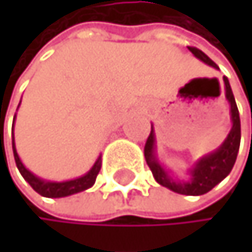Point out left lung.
Wrapping results in <instances>:
<instances>
[{"mask_svg":"<svg viewBox=\"0 0 252 252\" xmlns=\"http://www.w3.org/2000/svg\"><path fill=\"white\" fill-rule=\"evenodd\" d=\"M189 51L201 62H204L206 64L218 69V64L209 56L198 50V48L189 46ZM224 84H225V96L230 104V119L233 124L231 130L218 150L201 157L193 163L192 168L188 169L189 174L188 180L174 178L169 174V171L158 161L156 154V133H154V127L151 125V133L147 139V143H145V160H147L148 166L158 185L168 188L175 193L198 196L212 190L231 172L240 145V118H239V110L234 101L233 91L230 88V81L227 77H224Z\"/></svg>","mask_w":252,"mask_h":252,"instance_id":"8db88e82","label":"left lung"}]
</instances>
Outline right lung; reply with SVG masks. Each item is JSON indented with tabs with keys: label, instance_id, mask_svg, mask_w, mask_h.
Masks as SVG:
<instances>
[{
	"label": "right lung",
	"instance_id": "1",
	"mask_svg": "<svg viewBox=\"0 0 252 252\" xmlns=\"http://www.w3.org/2000/svg\"><path fill=\"white\" fill-rule=\"evenodd\" d=\"M19 107V105H18ZM16 119V115H15ZM13 119V124H15ZM12 147H13V156H15V161L16 166L21 172V175L24 177V180L30 185L39 195L46 196V198H63V196H69L78 192H83L86 189H89L95 185L96 175L101 169V156L96 158V161L94 163V166L86 172L81 177H77L74 180H66V181H50V180H43L37 175H34L32 171H28L24 163L21 161L16 147H15V136H12Z\"/></svg>",
	"mask_w": 252,
	"mask_h": 252
}]
</instances>
